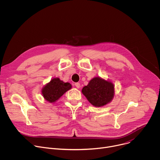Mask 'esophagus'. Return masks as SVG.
Instances as JSON below:
<instances>
[{
  "label": "esophagus",
  "mask_w": 160,
  "mask_h": 160,
  "mask_svg": "<svg viewBox=\"0 0 160 160\" xmlns=\"http://www.w3.org/2000/svg\"><path fill=\"white\" fill-rule=\"evenodd\" d=\"M75 86H76V87H77V88H80V83H78V82H77V83H75Z\"/></svg>",
  "instance_id": "obj_1"
}]
</instances>
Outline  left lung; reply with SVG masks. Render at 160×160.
<instances>
[{
  "instance_id": "8db88e82",
  "label": "left lung",
  "mask_w": 160,
  "mask_h": 160,
  "mask_svg": "<svg viewBox=\"0 0 160 160\" xmlns=\"http://www.w3.org/2000/svg\"><path fill=\"white\" fill-rule=\"evenodd\" d=\"M82 92L93 106L101 107L109 103L114 96L113 84L99 77L91 80Z\"/></svg>"
}]
</instances>
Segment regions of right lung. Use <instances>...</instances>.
<instances>
[{"instance_id": "1", "label": "right lung", "mask_w": 160, "mask_h": 160, "mask_svg": "<svg viewBox=\"0 0 160 160\" xmlns=\"http://www.w3.org/2000/svg\"><path fill=\"white\" fill-rule=\"evenodd\" d=\"M71 88L72 85L70 83H64L56 78L51 80L43 88L42 93L45 100L54 102Z\"/></svg>"}]
</instances>
